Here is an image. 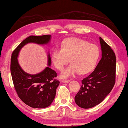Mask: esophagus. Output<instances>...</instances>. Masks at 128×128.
Masks as SVG:
<instances>
[{
    "label": "esophagus",
    "instance_id": "esophagus-1",
    "mask_svg": "<svg viewBox=\"0 0 128 128\" xmlns=\"http://www.w3.org/2000/svg\"><path fill=\"white\" fill-rule=\"evenodd\" d=\"M70 81V80H62V82L64 83H67V82H69Z\"/></svg>",
    "mask_w": 128,
    "mask_h": 128
}]
</instances>
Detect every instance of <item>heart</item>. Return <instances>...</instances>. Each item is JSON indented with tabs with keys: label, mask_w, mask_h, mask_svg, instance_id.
<instances>
[{
	"label": "heart",
	"mask_w": 128,
	"mask_h": 128,
	"mask_svg": "<svg viewBox=\"0 0 128 128\" xmlns=\"http://www.w3.org/2000/svg\"><path fill=\"white\" fill-rule=\"evenodd\" d=\"M99 49L95 44L78 38L64 40L61 48L56 47L53 50L51 60L54 67L62 70L69 62L71 63L61 73V76L67 78L78 72L86 74L95 67L99 57Z\"/></svg>",
	"instance_id": "1"
}]
</instances>
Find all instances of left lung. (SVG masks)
Returning <instances> with one entry per match:
<instances>
[{
  "mask_svg": "<svg viewBox=\"0 0 128 128\" xmlns=\"http://www.w3.org/2000/svg\"><path fill=\"white\" fill-rule=\"evenodd\" d=\"M102 59L90 74L84 78L80 90L74 97L79 107L89 109L104 100L115 83L116 56L109 45L100 37Z\"/></svg>",
  "mask_w": 128,
  "mask_h": 128,
  "instance_id": "left-lung-1",
  "label": "left lung"
}]
</instances>
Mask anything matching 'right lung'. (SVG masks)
<instances>
[{
    "label": "right lung",
    "instance_id": "obj_1",
    "mask_svg": "<svg viewBox=\"0 0 128 128\" xmlns=\"http://www.w3.org/2000/svg\"><path fill=\"white\" fill-rule=\"evenodd\" d=\"M51 36H30L23 40L12 53L10 72L14 88L22 102L33 108L42 109L51 104L56 96V88L60 81L54 78L57 74L49 66L51 64L50 55L48 56V64L43 71L30 74L24 71L18 62L19 52L28 43L39 44H47Z\"/></svg>",
    "mask_w": 128,
    "mask_h": 128
}]
</instances>
